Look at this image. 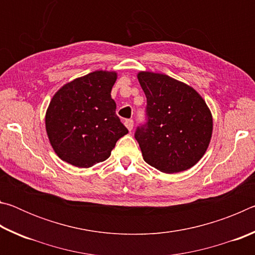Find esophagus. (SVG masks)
<instances>
[{"mask_svg": "<svg viewBox=\"0 0 255 255\" xmlns=\"http://www.w3.org/2000/svg\"><path fill=\"white\" fill-rule=\"evenodd\" d=\"M125 125H126V127L128 128V130H132V127H133V120H132V119H127V120H125Z\"/></svg>", "mask_w": 255, "mask_h": 255, "instance_id": "1", "label": "esophagus"}]
</instances>
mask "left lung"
<instances>
[{"instance_id": "8db88e82", "label": "left lung", "mask_w": 255, "mask_h": 255, "mask_svg": "<svg viewBox=\"0 0 255 255\" xmlns=\"http://www.w3.org/2000/svg\"><path fill=\"white\" fill-rule=\"evenodd\" d=\"M138 81L147 102L145 120L135 131L144 161L164 173L192 167L204 156L213 132L204 99L164 74L140 72Z\"/></svg>"}]
</instances>
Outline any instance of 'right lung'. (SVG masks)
I'll return each mask as SVG.
<instances>
[{
    "label": "right lung",
    "mask_w": 255,
    "mask_h": 255,
    "mask_svg": "<svg viewBox=\"0 0 255 255\" xmlns=\"http://www.w3.org/2000/svg\"><path fill=\"white\" fill-rule=\"evenodd\" d=\"M116 80L114 72L97 71L65 84L54 96L46 114V130L63 161L91 167L106 161L128 132L111 99Z\"/></svg>",
    "instance_id": "obj_1"
}]
</instances>
